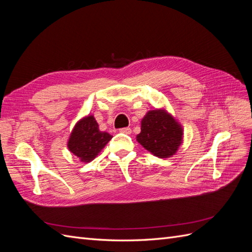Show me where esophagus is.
<instances>
[{
	"label": "esophagus",
	"instance_id": "34e87169",
	"mask_svg": "<svg viewBox=\"0 0 252 252\" xmlns=\"http://www.w3.org/2000/svg\"><path fill=\"white\" fill-rule=\"evenodd\" d=\"M119 131L122 132V133H125V134H130L131 133V129L129 128V127H125V128H121Z\"/></svg>",
	"mask_w": 252,
	"mask_h": 252
}]
</instances>
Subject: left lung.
Returning a JSON list of instances; mask_svg holds the SVG:
<instances>
[{
    "label": "left lung",
    "mask_w": 252,
    "mask_h": 252,
    "mask_svg": "<svg viewBox=\"0 0 252 252\" xmlns=\"http://www.w3.org/2000/svg\"><path fill=\"white\" fill-rule=\"evenodd\" d=\"M136 135L142 146L158 158H169L177 152L182 143L183 129L165 110H150L141 123Z\"/></svg>",
    "instance_id": "8db88e82"
}]
</instances>
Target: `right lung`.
I'll return each instance as SVG.
<instances>
[{"mask_svg":"<svg viewBox=\"0 0 252 252\" xmlns=\"http://www.w3.org/2000/svg\"><path fill=\"white\" fill-rule=\"evenodd\" d=\"M111 138L109 133L100 131L94 116H88L74 126L68 141V148L82 162L88 163L98 155Z\"/></svg>","mask_w":252,"mask_h":252,"instance_id":"obj_1","label":"right lung"}]
</instances>
